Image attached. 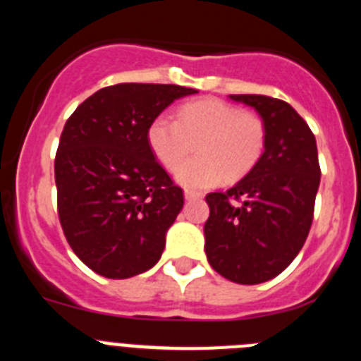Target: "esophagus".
<instances>
[{"mask_svg":"<svg viewBox=\"0 0 361 361\" xmlns=\"http://www.w3.org/2000/svg\"><path fill=\"white\" fill-rule=\"evenodd\" d=\"M184 197H186L188 200H197V199H202V193L200 191H191V190H186L184 191Z\"/></svg>","mask_w":361,"mask_h":361,"instance_id":"1","label":"esophagus"}]
</instances>
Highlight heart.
Returning <instances> with one entry per match:
<instances>
[{"label":"heart","instance_id":"heart-1","mask_svg":"<svg viewBox=\"0 0 361 361\" xmlns=\"http://www.w3.org/2000/svg\"><path fill=\"white\" fill-rule=\"evenodd\" d=\"M148 146L166 170H175L197 145V155L175 173L191 190L219 186L250 173L266 152L262 117L222 99H200L178 108L177 119L159 116L146 132Z\"/></svg>","mask_w":361,"mask_h":361}]
</instances>
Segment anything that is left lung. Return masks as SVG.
Listing matches in <instances>:
<instances>
[{"mask_svg": "<svg viewBox=\"0 0 361 361\" xmlns=\"http://www.w3.org/2000/svg\"><path fill=\"white\" fill-rule=\"evenodd\" d=\"M260 114L266 152L228 191L206 195V257L231 282L255 286L280 275L300 253L314 215L320 164L314 135L291 104L267 95H229Z\"/></svg>", "mask_w": 361, "mask_h": 361, "instance_id": "left-lung-1", "label": "left lung"}]
</instances>
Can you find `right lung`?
<instances>
[{"mask_svg":"<svg viewBox=\"0 0 361 361\" xmlns=\"http://www.w3.org/2000/svg\"><path fill=\"white\" fill-rule=\"evenodd\" d=\"M178 85L121 82L82 101L57 146V215L72 251L97 275L130 279L159 262L183 188L153 157L146 132Z\"/></svg>","mask_w":361,"mask_h":361,"instance_id":"right-lung-1","label":"right lung"}]
</instances>
